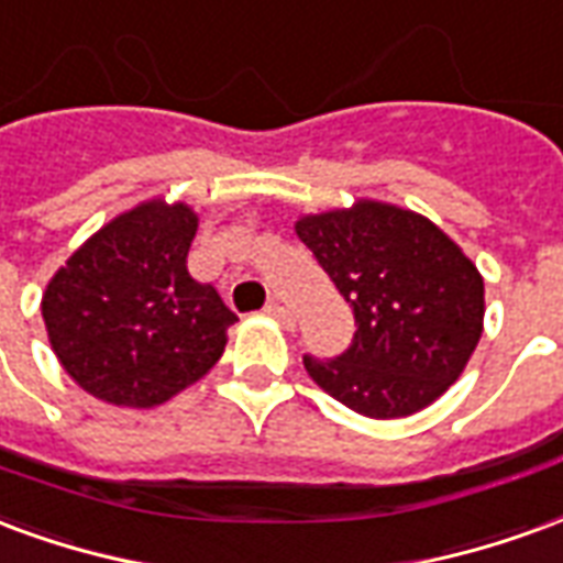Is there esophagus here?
<instances>
[{"label": "esophagus", "instance_id": "obj_1", "mask_svg": "<svg viewBox=\"0 0 563 563\" xmlns=\"http://www.w3.org/2000/svg\"><path fill=\"white\" fill-rule=\"evenodd\" d=\"M266 314H269V318H276L278 323H285L287 330H294V314H290V309H285V306H282V302H278V299H269V302H266Z\"/></svg>", "mask_w": 563, "mask_h": 563}]
</instances>
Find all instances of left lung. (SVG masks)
Instances as JSON below:
<instances>
[{
    "instance_id": "obj_1",
    "label": "left lung",
    "mask_w": 563,
    "mask_h": 563,
    "mask_svg": "<svg viewBox=\"0 0 563 563\" xmlns=\"http://www.w3.org/2000/svg\"><path fill=\"white\" fill-rule=\"evenodd\" d=\"M297 236L354 309L356 332L306 372L372 420L422 411L462 375L483 332V278L462 249L411 209L360 200L297 221Z\"/></svg>"
}]
</instances>
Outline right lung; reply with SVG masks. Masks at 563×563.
<instances>
[{
    "label": "right lung",
    "instance_id": "obj_1",
    "mask_svg": "<svg viewBox=\"0 0 563 563\" xmlns=\"http://www.w3.org/2000/svg\"><path fill=\"white\" fill-rule=\"evenodd\" d=\"M197 216L150 200L86 240L51 278L41 314L59 363L96 399L152 408L219 363L240 321L188 273Z\"/></svg>",
    "mask_w": 563,
    "mask_h": 563
}]
</instances>
